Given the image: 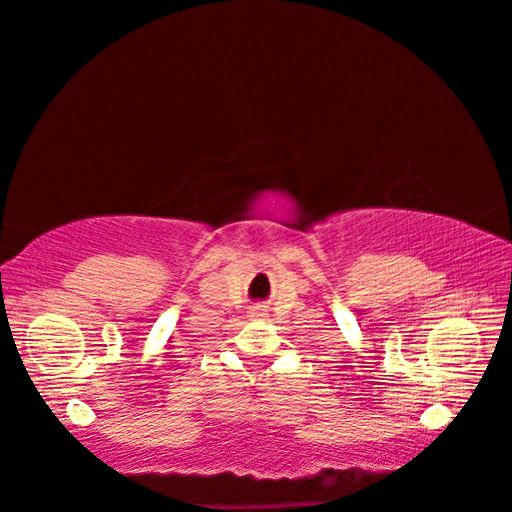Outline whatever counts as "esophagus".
<instances>
[{"label": "esophagus", "instance_id": "1", "mask_svg": "<svg viewBox=\"0 0 512 512\" xmlns=\"http://www.w3.org/2000/svg\"><path fill=\"white\" fill-rule=\"evenodd\" d=\"M250 316H252V318H257V320H260V318H267V309H262V306H257V309H252V311H250Z\"/></svg>", "mask_w": 512, "mask_h": 512}]
</instances>
